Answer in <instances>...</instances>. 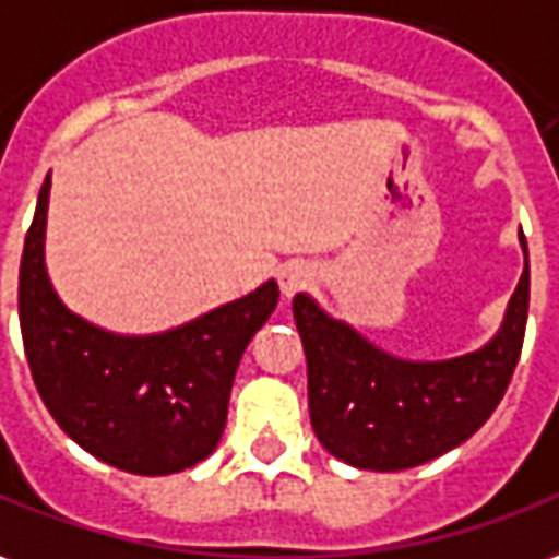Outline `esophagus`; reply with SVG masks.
Masks as SVG:
<instances>
[{"instance_id":"34e87169","label":"esophagus","mask_w":559,"mask_h":559,"mask_svg":"<svg viewBox=\"0 0 559 559\" xmlns=\"http://www.w3.org/2000/svg\"><path fill=\"white\" fill-rule=\"evenodd\" d=\"M313 280H317V271L307 261H288V264L280 267V292H283V298H295L298 292L313 286Z\"/></svg>"}]
</instances>
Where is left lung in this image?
<instances>
[{
    "label": "left lung",
    "instance_id": "8db88e82",
    "mask_svg": "<svg viewBox=\"0 0 559 559\" xmlns=\"http://www.w3.org/2000/svg\"><path fill=\"white\" fill-rule=\"evenodd\" d=\"M490 341L453 359H402L331 317L307 292L295 325L307 353V399L319 444L341 463L402 472L460 448L490 419L521 359L530 310V252Z\"/></svg>",
    "mask_w": 559,
    "mask_h": 559
}]
</instances>
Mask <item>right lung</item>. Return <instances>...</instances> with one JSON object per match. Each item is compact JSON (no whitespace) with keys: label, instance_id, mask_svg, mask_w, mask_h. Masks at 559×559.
<instances>
[{"label":"right lung","instance_id":"right-lung-1","mask_svg":"<svg viewBox=\"0 0 559 559\" xmlns=\"http://www.w3.org/2000/svg\"><path fill=\"white\" fill-rule=\"evenodd\" d=\"M48 198L51 176L38 191L17 286L41 402L79 448L121 472L155 478L198 465L225 432L237 365L276 310V280L167 331L103 329L69 310L48 276Z\"/></svg>","mask_w":559,"mask_h":559}]
</instances>
